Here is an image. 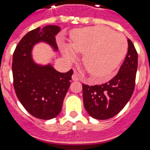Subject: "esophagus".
I'll return each mask as SVG.
<instances>
[{"instance_id": "obj_1", "label": "esophagus", "mask_w": 150, "mask_h": 150, "mask_svg": "<svg viewBox=\"0 0 150 150\" xmlns=\"http://www.w3.org/2000/svg\"><path fill=\"white\" fill-rule=\"evenodd\" d=\"M72 79L74 80V81H78V80L80 79V76H79V74H78L76 72L74 73V74H73V76H72Z\"/></svg>"}]
</instances>
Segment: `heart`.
I'll return each instance as SVG.
<instances>
[{"label":"heart","instance_id":"obj_1","mask_svg":"<svg viewBox=\"0 0 150 150\" xmlns=\"http://www.w3.org/2000/svg\"><path fill=\"white\" fill-rule=\"evenodd\" d=\"M71 39V44L61 43L64 58L72 62L77 58L76 52L84 54L85 68L100 80H105L110 76L128 49V42L123 34L104 26L75 29Z\"/></svg>","mask_w":150,"mask_h":150}]
</instances>
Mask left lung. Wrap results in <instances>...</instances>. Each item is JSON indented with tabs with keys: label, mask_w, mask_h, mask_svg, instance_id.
Instances as JSON below:
<instances>
[{
	"label": "left lung",
	"mask_w": 150,
	"mask_h": 150,
	"mask_svg": "<svg viewBox=\"0 0 150 150\" xmlns=\"http://www.w3.org/2000/svg\"><path fill=\"white\" fill-rule=\"evenodd\" d=\"M125 59L120 71L102 85L83 84L84 107L94 119L108 120L117 115L132 98L137 70V53L131 40Z\"/></svg>",
	"instance_id": "8db88e82"
}]
</instances>
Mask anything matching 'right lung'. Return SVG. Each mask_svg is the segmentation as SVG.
I'll use <instances>...</instances> for the list:
<instances>
[{"mask_svg": "<svg viewBox=\"0 0 150 150\" xmlns=\"http://www.w3.org/2000/svg\"><path fill=\"white\" fill-rule=\"evenodd\" d=\"M60 30L59 26L46 25L30 30L19 41L13 53L12 71L17 98L30 114L40 120H51L59 114L74 71L71 69L60 73L50 64H36L31 51L40 42L48 43L57 51L55 36Z\"/></svg>", "mask_w": 150, "mask_h": 150, "instance_id": "obj_1", "label": "right lung"}]
</instances>
